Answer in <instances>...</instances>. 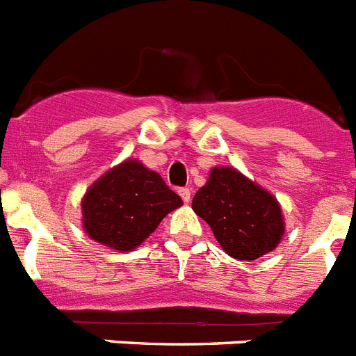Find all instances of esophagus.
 Segmentation results:
<instances>
[{
  "instance_id": "obj_1",
  "label": "esophagus",
  "mask_w": 356,
  "mask_h": 356,
  "mask_svg": "<svg viewBox=\"0 0 356 356\" xmlns=\"http://www.w3.org/2000/svg\"><path fill=\"white\" fill-rule=\"evenodd\" d=\"M178 193H180L181 200H184L185 203H188V201H191V188H187V187H181L180 191H178Z\"/></svg>"
}]
</instances>
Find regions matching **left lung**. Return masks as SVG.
<instances>
[{"label":"left lung","mask_w":356,"mask_h":356,"mask_svg":"<svg viewBox=\"0 0 356 356\" xmlns=\"http://www.w3.org/2000/svg\"><path fill=\"white\" fill-rule=\"evenodd\" d=\"M193 210L237 260H254L273 251L285 229L278 201L229 168L212 169L194 196Z\"/></svg>","instance_id":"8db88e82"}]
</instances>
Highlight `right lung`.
I'll use <instances>...</instances> for the list:
<instances>
[{"instance_id": "obj_1", "label": "right lung", "mask_w": 356, "mask_h": 356, "mask_svg": "<svg viewBox=\"0 0 356 356\" xmlns=\"http://www.w3.org/2000/svg\"><path fill=\"white\" fill-rule=\"evenodd\" d=\"M180 205L181 197L159 172L137 160H127L87 191L81 201L83 228L105 246L131 251Z\"/></svg>"}]
</instances>
